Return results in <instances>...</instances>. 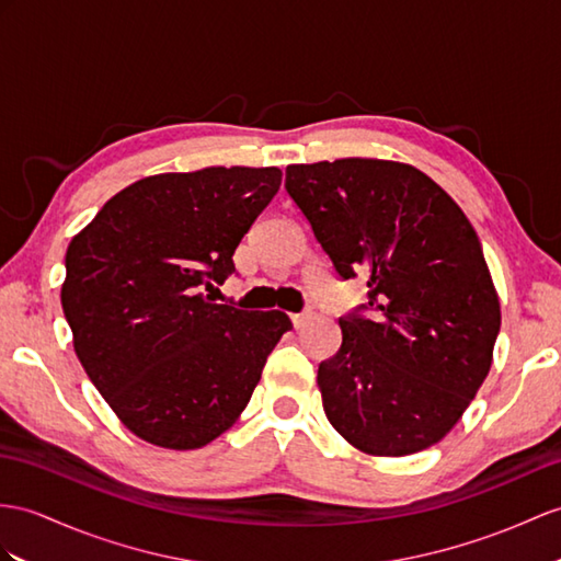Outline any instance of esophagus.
Instances as JSON below:
<instances>
[{
  "label": "esophagus",
  "instance_id": "34e87169",
  "mask_svg": "<svg viewBox=\"0 0 561 561\" xmlns=\"http://www.w3.org/2000/svg\"><path fill=\"white\" fill-rule=\"evenodd\" d=\"M290 319H293V325H295V328H302L305 323H309V319H311V313H307V311H305V313H293V317H290Z\"/></svg>",
  "mask_w": 561,
  "mask_h": 561
}]
</instances>
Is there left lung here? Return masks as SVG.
<instances>
[{"label": "left lung", "instance_id": "1", "mask_svg": "<svg viewBox=\"0 0 561 561\" xmlns=\"http://www.w3.org/2000/svg\"><path fill=\"white\" fill-rule=\"evenodd\" d=\"M285 187L343 278L366 273V317L319 366L323 412L374 457L421 453L455 428L493 364L500 297L471 221L412 163H290Z\"/></svg>", "mask_w": 561, "mask_h": 561}]
</instances>
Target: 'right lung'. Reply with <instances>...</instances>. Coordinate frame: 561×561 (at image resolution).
Masks as SVG:
<instances>
[{
    "mask_svg": "<svg viewBox=\"0 0 561 561\" xmlns=\"http://www.w3.org/2000/svg\"><path fill=\"white\" fill-rule=\"evenodd\" d=\"M276 167L159 173L123 187L73 236L64 317L88 378L140 440L199 449L248 407L288 313L216 305L233 254L278 193Z\"/></svg>",
    "mask_w": 561,
    "mask_h": 561,
    "instance_id": "1",
    "label": "right lung"
}]
</instances>
